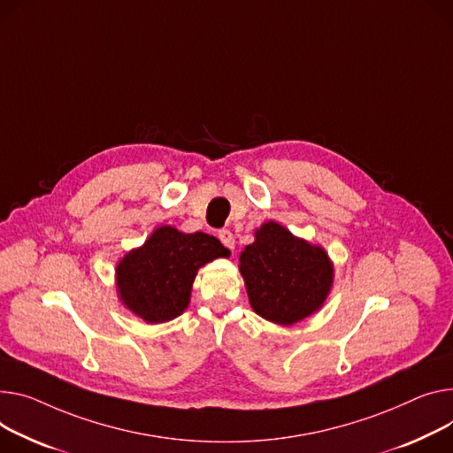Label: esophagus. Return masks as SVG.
Returning <instances> with one entry per match:
<instances>
[{
	"label": "esophagus",
	"mask_w": 453,
	"mask_h": 453,
	"mask_svg": "<svg viewBox=\"0 0 453 453\" xmlns=\"http://www.w3.org/2000/svg\"><path fill=\"white\" fill-rule=\"evenodd\" d=\"M217 234H219V238H220V242H222L227 250H234V236H233V233H231L229 229H220Z\"/></svg>",
	"instance_id": "obj_1"
}]
</instances>
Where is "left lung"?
I'll return each instance as SVG.
<instances>
[{
	"label": "left lung",
	"mask_w": 453,
	"mask_h": 453,
	"mask_svg": "<svg viewBox=\"0 0 453 453\" xmlns=\"http://www.w3.org/2000/svg\"><path fill=\"white\" fill-rule=\"evenodd\" d=\"M251 308L275 324H295L326 300L334 267L322 248L295 238L286 227L267 222L255 242L240 255Z\"/></svg>",
	"instance_id": "obj_1"
}]
</instances>
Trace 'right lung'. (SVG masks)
<instances>
[{
  "label": "right lung",
  "mask_w": 453,
  "mask_h": 453,
  "mask_svg": "<svg viewBox=\"0 0 453 453\" xmlns=\"http://www.w3.org/2000/svg\"><path fill=\"white\" fill-rule=\"evenodd\" d=\"M227 253L215 236L164 226L118 264L119 298L145 322L171 320L188 308L196 269Z\"/></svg>",
  "instance_id": "add662e5"
}]
</instances>
